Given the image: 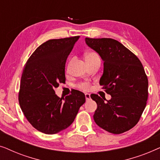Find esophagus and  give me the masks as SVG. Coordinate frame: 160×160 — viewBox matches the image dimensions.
Masks as SVG:
<instances>
[{"label": "esophagus", "instance_id": "34e87169", "mask_svg": "<svg viewBox=\"0 0 160 160\" xmlns=\"http://www.w3.org/2000/svg\"><path fill=\"white\" fill-rule=\"evenodd\" d=\"M85 98H86V100L87 101V100H90V95H89V94H88V93H86L85 94Z\"/></svg>", "mask_w": 160, "mask_h": 160}]
</instances>
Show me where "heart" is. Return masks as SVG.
Listing matches in <instances>:
<instances>
[{
    "instance_id": "obj_1",
    "label": "heart",
    "mask_w": 160,
    "mask_h": 160,
    "mask_svg": "<svg viewBox=\"0 0 160 160\" xmlns=\"http://www.w3.org/2000/svg\"><path fill=\"white\" fill-rule=\"evenodd\" d=\"M97 58H99L98 55L95 52H87L85 54V59H86V61L87 62H89V61L94 60V59ZM79 88H81L82 89H84V90H88L89 88V85L88 83H81L79 84Z\"/></svg>"
}]
</instances>
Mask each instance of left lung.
Returning a JSON list of instances; mask_svg holds the SVG:
<instances>
[{"mask_svg":"<svg viewBox=\"0 0 160 160\" xmlns=\"http://www.w3.org/2000/svg\"><path fill=\"white\" fill-rule=\"evenodd\" d=\"M88 47L103 61L100 84L111 100L96 94L90 97L98 108L93 118L100 128L113 134H121L136 125L148 99V78L136 55L112 38H85Z\"/></svg>","mask_w":160,"mask_h":160,"instance_id":"1","label":"left lung"}]
</instances>
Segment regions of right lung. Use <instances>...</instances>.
Wrapping results in <instances>:
<instances>
[{"label":"right lung","instance_id":"add662e5","mask_svg":"<svg viewBox=\"0 0 160 160\" xmlns=\"http://www.w3.org/2000/svg\"><path fill=\"white\" fill-rule=\"evenodd\" d=\"M79 37L46 41L35 50L23 69L19 106L31 125L45 134L68 128L85 102V95L80 91H73L65 98L54 92L60 83L65 82V62Z\"/></svg>","mask_w":160,"mask_h":160}]
</instances>
